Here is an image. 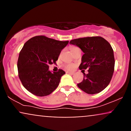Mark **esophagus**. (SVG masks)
Wrapping results in <instances>:
<instances>
[{
    "instance_id": "esophagus-1",
    "label": "esophagus",
    "mask_w": 131,
    "mask_h": 131,
    "mask_svg": "<svg viewBox=\"0 0 131 131\" xmlns=\"http://www.w3.org/2000/svg\"><path fill=\"white\" fill-rule=\"evenodd\" d=\"M67 73L70 74H74V72H71V71H67Z\"/></svg>"
}]
</instances>
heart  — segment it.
<instances>
[{
  "mask_svg": "<svg viewBox=\"0 0 131 131\" xmlns=\"http://www.w3.org/2000/svg\"><path fill=\"white\" fill-rule=\"evenodd\" d=\"M76 49H78V48L76 47H71V51L74 50ZM74 64L71 63H68L64 65V68H65L66 70H72L73 68H74Z\"/></svg>",
  "mask_w": 131,
  "mask_h": 131,
  "instance_id": "1",
  "label": "heart"
}]
</instances>
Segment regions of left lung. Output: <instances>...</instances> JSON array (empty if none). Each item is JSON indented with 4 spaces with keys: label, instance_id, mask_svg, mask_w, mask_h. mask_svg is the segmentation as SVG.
Here are the masks:
<instances>
[{
    "label": "left lung",
    "instance_id": "left-lung-1",
    "mask_svg": "<svg viewBox=\"0 0 131 131\" xmlns=\"http://www.w3.org/2000/svg\"><path fill=\"white\" fill-rule=\"evenodd\" d=\"M70 44L79 47L84 52L80 70L88 69L78 88L89 94H98L110 82L114 70L113 50L107 40L100 36L87 37L71 40Z\"/></svg>",
    "mask_w": 131,
    "mask_h": 131
}]
</instances>
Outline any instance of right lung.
I'll return each instance as SVG.
<instances>
[{"instance_id":"obj_1","label":"right lung","mask_w":131,"mask_h":131,"mask_svg":"<svg viewBox=\"0 0 131 131\" xmlns=\"http://www.w3.org/2000/svg\"><path fill=\"white\" fill-rule=\"evenodd\" d=\"M68 42L37 36L24 44L17 63L18 76L24 88L39 97L48 95L56 89L65 72L59 70L52 73L49 64L55 63Z\"/></svg>"}]
</instances>
